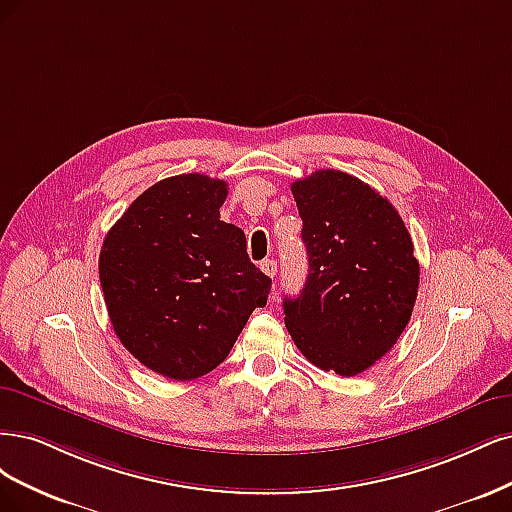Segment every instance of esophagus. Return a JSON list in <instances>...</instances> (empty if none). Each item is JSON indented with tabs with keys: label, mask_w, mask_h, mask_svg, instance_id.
<instances>
[{
	"label": "esophagus",
	"mask_w": 512,
	"mask_h": 512,
	"mask_svg": "<svg viewBox=\"0 0 512 512\" xmlns=\"http://www.w3.org/2000/svg\"><path fill=\"white\" fill-rule=\"evenodd\" d=\"M261 272H263V274H268L270 278H274V276H276V261H274V259L261 261Z\"/></svg>",
	"instance_id": "obj_1"
}]
</instances>
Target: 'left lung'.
I'll list each match as a JSON object with an SVG mask.
<instances>
[{"instance_id": "left-lung-1", "label": "left lung", "mask_w": 512, "mask_h": 512, "mask_svg": "<svg viewBox=\"0 0 512 512\" xmlns=\"http://www.w3.org/2000/svg\"><path fill=\"white\" fill-rule=\"evenodd\" d=\"M308 278L285 325L317 368L355 376L398 342L419 291V261L387 197L340 170L295 180Z\"/></svg>"}]
</instances>
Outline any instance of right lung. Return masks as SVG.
<instances>
[{
  "instance_id": "obj_1",
  "label": "right lung",
  "mask_w": 512,
  "mask_h": 512,
  "mask_svg": "<svg viewBox=\"0 0 512 512\" xmlns=\"http://www.w3.org/2000/svg\"><path fill=\"white\" fill-rule=\"evenodd\" d=\"M227 183L206 174L163 178L110 227L100 283L110 323L140 364L193 381L232 351L272 280L246 253L240 227L221 221Z\"/></svg>"
}]
</instances>
